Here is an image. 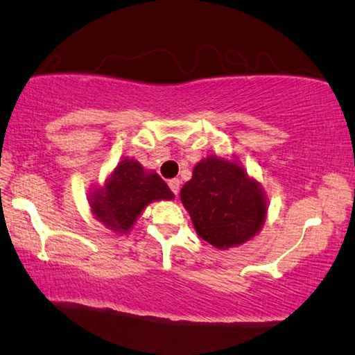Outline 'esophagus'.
Segmentation results:
<instances>
[{
    "mask_svg": "<svg viewBox=\"0 0 355 355\" xmlns=\"http://www.w3.org/2000/svg\"><path fill=\"white\" fill-rule=\"evenodd\" d=\"M168 185H170V189L174 195L179 193V185H181L179 179H170V181H168Z\"/></svg>",
    "mask_w": 355,
    "mask_h": 355,
    "instance_id": "obj_1",
    "label": "esophagus"
}]
</instances>
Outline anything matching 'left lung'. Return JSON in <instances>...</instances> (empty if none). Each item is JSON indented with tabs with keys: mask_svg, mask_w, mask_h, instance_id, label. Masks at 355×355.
Instances as JSON below:
<instances>
[{
	"mask_svg": "<svg viewBox=\"0 0 355 355\" xmlns=\"http://www.w3.org/2000/svg\"><path fill=\"white\" fill-rule=\"evenodd\" d=\"M181 201L196 234L216 250L240 246L262 231L268 212L265 191L237 157L198 162L181 189Z\"/></svg>",
	"mask_w": 355,
	"mask_h": 355,
	"instance_id": "left-lung-1",
	"label": "left lung"
}]
</instances>
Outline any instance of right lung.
Segmentation results:
<instances>
[{
	"instance_id": "obj_1",
	"label": "right lung",
	"mask_w": 355,
	"mask_h": 355,
	"mask_svg": "<svg viewBox=\"0 0 355 355\" xmlns=\"http://www.w3.org/2000/svg\"><path fill=\"white\" fill-rule=\"evenodd\" d=\"M173 191L155 171L135 159L123 157L103 187L90 191L89 204L95 218L115 234H128L153 201H171Z\"/></svg>"
}]
</instances>
